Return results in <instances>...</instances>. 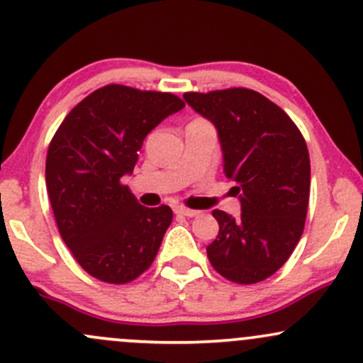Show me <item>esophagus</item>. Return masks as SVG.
I'll return each instance as SVG.
<instances>
[{
	"label": "esophagus",
	"instance_id": "esophagus-1",
	"mask_svg": "<svg viewBox=\"0 0 363 363\" xmlns=\"http://www.w3.org/2000/svg\"><path fill=\"white\" fill-rule=\"evenodd\" d=\"M175 213L184 215V217H196V215H200V212H198V210L188 208V206H177V208H175Z\"/></svg>",
	"mask_w": 363,
	"mask_h": 363
}]
</instances>
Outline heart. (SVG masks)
Here are the masks:
<instances>
[{
    "instance_id": "heart-1",
    "label": "heart",
    "mask_w": 363,
    "mask_h": 363,
    "mask_svg": "<svg viewBox=\"0 0 363 363\" xmlns=\"http://www.w3.org/2000/svg\"><path fill=\"white\" fill-rule=\"evenodd\" d=\"M191 123H208V122H206V121H203V118H194V121L191 122Z\"/></svg>"
}]
</instances>
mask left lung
<instances>
[{
	"instance_id": "8db88e82",
	"label": "left lung",
	"mask_w": 363,
	"mask_h": 363,
	"mask_svg": "<svg viewBox=\"0 0 363 363\" xmlns=\"http://www.w3.org/2000/svg\"><path fill=\"white\" fill-rule=\"evenodd\" d=\"M213 122L224 151V174L236 182L241 215L213 210L217 240L206 246L210 264L236 284H257L288 262L305 229L310 157L289 115L246 87L184 93Z\"/></svg>"
}]
</instances>
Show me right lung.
<instances>
[{"label":"right lung","instance_id":"right-lung-1","mask_svg":"<svg viewBox=\"0 0 363 363\" xmlns=\"http://www.w3.org/2000/svg\"><path fill=\"white\" fill-rule=\"evenodd\" d=\"M181 108L172 93L108 84L77 103L51 139L46 188L60 236L98 281L127 284L157 257L172 210L139 205L122 177L150 130Z\"/></svg>","mask_w":363,"mask_h":363}]
</instances>
